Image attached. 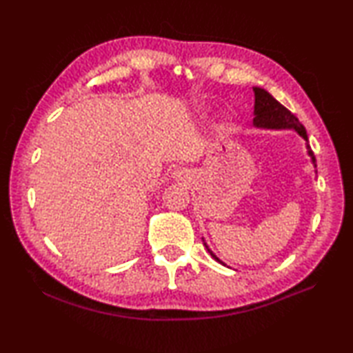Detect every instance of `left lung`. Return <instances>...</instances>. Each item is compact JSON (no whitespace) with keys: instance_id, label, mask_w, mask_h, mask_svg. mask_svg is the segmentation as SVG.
Listing matches in <instances>:
<instances>
[{"instance_id":"1","label":"left lung","mask_w":353,"mask_h":353,"mask_svg":"<svg viewBox=\"0 0 353 353\" xmlns=\"http://www.w3.org/2000/svg\"><path fill=\"white\" fill-rule=\"evenodd\" d=\"M255 92V105H254V125L261 128H294L303 139L307 141V132L303 124L297 119L296 115L291 114L284 105H281L277 99H274L265 89L254 88ZM309 156L312 157L313 163L316 161L314 152L312 151L310 145L307 144ZM206 245V243H205ZM209 251V248H208ZM210 255L219 261V258L214 256L212 251H209ZM221 263V261H219Z\"/></svg>"}]
</instances>
